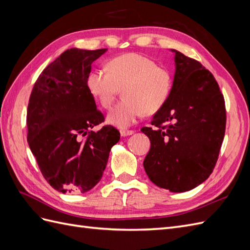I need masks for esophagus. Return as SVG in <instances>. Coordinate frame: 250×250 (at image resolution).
Returning <instances> with one entry per match:
<instances>
[{
	"label": "esophagus",
	"mask_w": 250,
	"mask_h": 250,
	"mask_svg": "<svg viewBox=\"0 0 250 250\" xmlns=\"http://www.w3.org/2000/svg\"><path fill=\"white\" fill-rule=\"evenodd\" d=\"M133 133V130H121V135H122V137H127V135H131Z\"/></svg>",
	"instance_id": "1"
}]
</instances>
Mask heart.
Returning a JSON list of instances; mask_svg holds the SVG:
<instances>
[{"label":"heart","mask_w":250,"mask_h":250,"mask_svg":"<svg viewBox=\"0 0 250 250\" xmlns=\"http://www.w3.org/2000/svg\"><path fill=\"white\" fill-rule=\"evenodd\" d=\"M108 70L96 69L87 77V87L97 101L107 108L123 89V98L107 113V122L119 128L137 123L144 111L160 109L168 99L170 73L145 56L129 53L112 58Z\"/></svg>","instance_id":"obj_1"}]
</instances>
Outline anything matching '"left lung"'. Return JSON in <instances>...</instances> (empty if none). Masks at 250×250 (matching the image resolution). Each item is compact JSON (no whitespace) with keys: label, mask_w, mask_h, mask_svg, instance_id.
<instances>
[{"label":"left lung","mask_w":250,"mask_h":250,"mask_svg":"<svg viewBox=\"0 0 250 250\" xmlns=\"http://www.w3.org/2000/svg\"><path fill=\"white\" fill-rule=\"evenodd\" d=\"M173 85L151 125L141 131L151 147L144 168L154 185L190 191L213 172L225 133L224 98L213 74L176 50Z\"/></svg>","instance_id":"left-lung-1"}]
</instances>
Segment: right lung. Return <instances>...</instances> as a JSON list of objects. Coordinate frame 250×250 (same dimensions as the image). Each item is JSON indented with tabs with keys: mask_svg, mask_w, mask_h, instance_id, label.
I'll use <instances>...</instances> for the list:
<instances>
[{
	"mask_svg": "<svg viewBox=\"0 0 250 250\" xmlns=\"http://www.w3.org/2000/svg\"><path fill=\"white\" fill-rule=\"evenodd\" d=\"M107 49L72 48L37 78L27 109L28 144L50 186L65 193H85L99 183L109 151L120 140L104 122L87 87L92 63Z\"/></svg>",
	"mask_w": 250,
	"mask_h": 250,
	"instance_id": "add662e5",
	"label": "right lung"
}]
</instances>
